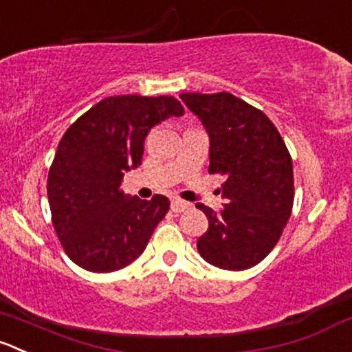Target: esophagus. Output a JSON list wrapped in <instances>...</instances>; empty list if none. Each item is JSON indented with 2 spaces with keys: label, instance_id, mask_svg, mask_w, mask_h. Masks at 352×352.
Segmentation results:
<instances>
[{
  "label": "esophagus",
  "instance_id": "obj_1",
  "mask_svg": "<svg viewBox=\"0 0 352 352\" xmlns=\"http://www.w3.org/2000/svg\"><path fill=\"white\" fill-rule=\"evenodd\" d=\"M189 206L190 204L189 203H186V201H182V199H172V204H170V208H172V211H175V213H180V211H186V210H189Z\"/></svg>",
  "mask_w": 352,
  "mask_h": 352
}]
</instances>
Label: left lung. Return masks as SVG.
Wrapping results in <instances>:
<instances>
[{"label":"left lung","mask_w":352,"mask_h":352,"mask_svg":"<svg viewBox=\"0 0 352 352\" xmlns=\"http://www.w3.org/2000/svg\"><path fill=\"white\" fill-rule=\"evenodd\" d=\"M180 100L208 132V170L225 175L223 208L196 204L208 218L197 251L213 267L248 270L267 258L291 217V155L270 118L234 94L184 93Z\"/></svg>","instance_id":"obj_1"}]
</instances>
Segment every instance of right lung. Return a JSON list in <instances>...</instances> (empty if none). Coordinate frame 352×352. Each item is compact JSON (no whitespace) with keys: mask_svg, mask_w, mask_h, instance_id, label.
I'll return each instance as SVG.
<instances>
[{"mask_svg":"<svg viewBox=\"0 0 352 352\" xmlns=\"http://www.w3.org/2000/svg\"><path fill=\"white\" fill-rule=\"evenodd\" d=\"M172 96H111L68 127L47 175L53 227L68 258L94 274L120 270L142 254L168 197L144 201L120 190L125 172L138 168L155 125L182 117Z\"/></svg>","mask_w":352,"mask_h":352,"instance_id":"1","label":"right lung"}]
</instances>
